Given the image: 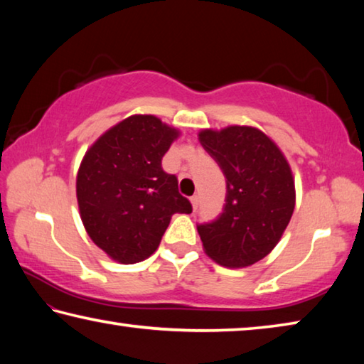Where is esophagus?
<instances>
[{
    "instance_id": "1",
    "label": "esophagus",
    "mask_w": 364,
    "mask_h": 364,
    "mask_svg": "<svg viewBox=\"0 0 364 364\" xmlns=\"http://www.w3.org/2000/svg\"><path fill=\"white\" fill-rule=\"evenodd\" d=\"M191 204H193V208L196 210L197 205H199V196H193V197H191Z\"/></svg>"
}]
</instances>
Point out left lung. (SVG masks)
Returning <instances> with one entry per match:
<instances>
[{
  "instance_id": "8db88e82",
  "label": "left lung",
  "mask_w": 364,
  "mask_h": 364,
  "mask_svg": "<svg viewBox=\"0 0 364 364\" xmlns=\"http://www.w3.org/2000/svg\"><path fill=\"white\" fill-rule=\"evenodd\" d=\"M199 141L226 178L223 212L210 223L197 225L205 254L228 268L250 267L274 249L291 221V167L257 128L202 130Z\"/></svg>"
}]
</instances>
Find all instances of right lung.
Wrapping results in <instances>:
<instances>
[{"label": "right lung", "mask_w": 364, "mask_h": 364, "mask_svg": "<svg viewBox=\"0 0 364 364\" xmlns=\"http://www.w3.org/2000/svg\"><path fill=\"white\" fill-rule=\"evenodd\" d=\"M178 130L154 115H132L110 128L85 154L77 175L80 217L97 247L130 264L159 247L173 213L193 205L162 157Z\"/></svg>", "instance_id": "right-lung-1"}]
</instances>
